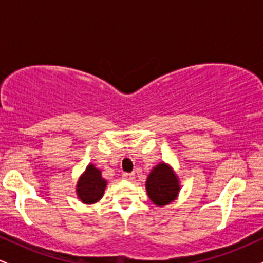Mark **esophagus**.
<instances>
[{"label": "esophagus", "instance_id": "34e87169", "mask_svg": "<svg viewBox=\"0 0 263 263\" xmlns=\"http://www.w3.org/2000/svg\"><path fill=\"white\" fill-rule=\"evenodd\" d=\"M122 178L125 180H134L135 179V174L134 173H123Z\"/></svg>", "mask_w": 263, "mask_h": 263}]
</instances>
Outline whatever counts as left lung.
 Here are the masks:
<instances>
[{"label":"left lung","mask_w":263,"mask_h":263,"mask_svg":"<svg viewBox=\"0 0 263 263\" xmlns=\"http://www.w3.org/2000/svg\"><path fill=\"white\" fill-rule=\"evenodd\" d=\"M146 192L157 206L163 208L173 203L180 192L179 177L173 167L165 162H159L153 167L147 177Z\"/></svg>","instance_id":"8db88e82"}]
</instances>
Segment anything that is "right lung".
<instances>
[{
  "mask_svg": "<svg viewBox=\"0 0 263 263\" xmlns=\"http://www.w3.org/2000/svg\"><path fill=\"white\" fill-rule=\"evenodd\" d=\"M106 185L107 180L102 178L101 171L90 163L78 179L75 192L81 203L91 205L104 197Z\"/></svg>",
  "mask_w": 263,
  "mask_h": 263,
  "instance_id": "obj_1",
  "label": "right lung"
}]
</instances>
